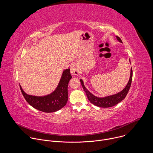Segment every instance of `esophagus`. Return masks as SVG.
I'll return each instance as SVG.
<instances>
[{
  "mask_svg": "<svg viewBox=\"0 0 153 153\" xmlns=\"http://www.w3.org/2000/svg\"><path fill=\"white\" fill-rule=\"evenodd\" d=\"M79 73V68L76 64H73L71 67V73L73 75H77Z\"/></svg>",
  "mask_w": 153,
  "mask_h": 153,
  "instance_id": "obj_1",
  "label": "esophagus"
}]
</instances>
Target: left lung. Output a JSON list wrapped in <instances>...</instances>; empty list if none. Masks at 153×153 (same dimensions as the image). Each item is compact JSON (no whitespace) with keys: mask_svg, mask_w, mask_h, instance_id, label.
I'll return each instance as SVG.
<instances>
[{"mask_svg":"<svg viewBox=\"0 0 153 153\" xmlns=\"http://www.w3.org/2000/svg\"><path fill=\"white\" fill-rule=\"evenodd\" d=\"M116 38L120 42L122 43V41L119 37L116 36ZM132 79H133V70H132V68H131L129 80L126 86H125V88L122 91H121L120 93H119L117 94H114L112 96H110L105 97H97L94 96L93 94H92L88 90L85 88L84 85H83V80L82 79H80V80L81 82V85L83 87V89L84 90L87 97H88L89 101L91 103H93L94 105L99 106V107L108 108V107H111V106H113L117 105V103H119L120 102H121L125 98V97L126 96V95L129 90L131 85Z\"/></svg>","mask_w":153,"mask_h":153,"instance_id":"obj_1","label":"left lung"}]
</instances>
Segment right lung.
<instances>
[{
	"instance_id": "obj_1",
	"label": "right lung",
	"mask_w": 153,
	"mask_h": 153,
	"mask_svg": "<svg viewBox=\"0 0 153 153\" xmlns=\"http://www.w3.org/2000/svg\"><path fill=\"white\" fill-rule=\"evenodd\" d=\"M71 78L70 69L63 71L56 90L45 96L28 95L20 86V88L27 102L33 108L45 113H53L60 110L67 104L68 96V85Z\"/></svg>"
}]
</instances>
